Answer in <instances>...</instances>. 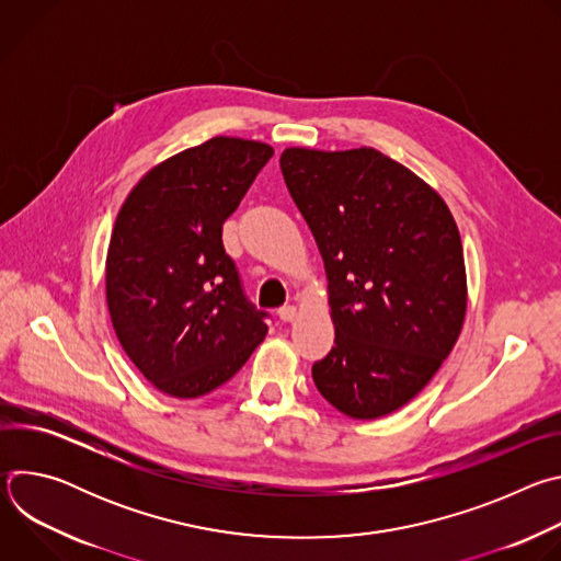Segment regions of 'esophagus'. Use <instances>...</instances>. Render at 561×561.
<instances>
[{
    "label": "esophagus",
    "instance_id": "esophagus-1",
    "mask_svg": "<svg viewBox=\"0 0 561 561\" xmlns=\"http://www.w3.org/2000/svg\"><path fill=\"white\" fill-rule=\"evenodd\" d=\"M277 314H279L284 324H290V322H295V317H297V306H282L277 310Z\"/></svg>",
    "mask_w": 561,
    "mask_h": 561
}]
</instances>
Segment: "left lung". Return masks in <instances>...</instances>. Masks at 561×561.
<instances>
[{
  "mask_svg": "<svg viewBox=\"0 0 561 561\" xmlns=\"http://www.w3.org/2000/svg\"><path fill=\"white\" fill-rule=\"evenodd\" d=\"M279 167L329 279L335 346L312 381L353 420L390 415L433 379L461 333L457 224L433 186L368 146H290Z\"/></svg>",
  "mask_w": 561,
  "mask_h": 561,
  "instance_id": "1",
  "label": "left lung"
}]
</instances>
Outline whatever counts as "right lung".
Returning <instances> with one entry per match:
<instances>
[{
    "instance_id": "add662e5",
    "label": "right lung",
    "mask_w": 561,
    "mask_h": 561,
    "mask_svg": "<svg viewBox=\"0 0 561 561\" xmlns=\"http://www.w3.org/2000/svg\"><path fill=\"white\" fill-rule=\"evenodd\" d=\"M273 146L213 137L152 167L124 199L106 255V304L137 370L169 397L228 381L264 342L266 312L242 293L221 224Z\"/></svg>"
}]
</instances>
